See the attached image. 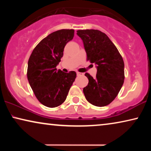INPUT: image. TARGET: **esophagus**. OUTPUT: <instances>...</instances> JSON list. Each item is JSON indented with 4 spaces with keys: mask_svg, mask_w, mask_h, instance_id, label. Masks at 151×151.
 Wrapping results in <instances>:
<instances>
[{
    "mask_svg": "<svg viewBox=\"0 0 151 151\" xmlns=\"http://www.w3.org/2000/svg\"><path fill=\"white\" fill-rule=\"evenodd\" d=\"M82 75H83V73H80V72H77V76H82Z\"/></svg>",
    "mask_w": 151,
    "mask_h": 151,
    "instance_id": "34e87169",
    "label": "esophagus"
}]
</instances>
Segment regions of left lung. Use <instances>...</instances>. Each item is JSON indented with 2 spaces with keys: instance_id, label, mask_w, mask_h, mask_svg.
<instances>
[{
  "instance_id": "obj_1",
  "label": "left lung",
  "mask_w": 151,
  "mask_h": 151,
  "mask_svg": "<svg viewBox=\"0 0 151 151\" xmlns=\"http://www.w3.org/2000/svg\"><path fill=\"white\" fill-rule=\"evenodd\" d=\"M83 41L86 60L97 65L96 77L86 73L88 85L83 88L86 100L96 106L112 102L119 93L124 80L122 57L104 33L97 29L78 30Z\"/></svg>"
}]
</instances>
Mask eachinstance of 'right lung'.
Returning a JSON list of instances; mask_svg holds the SVG:
<instances>
[{
    "instance_id": "add662e5",
    "label": "right lung",
    "mask_w": 151,
    "mask_h": 151,
    "mask_svg": "<svg viewBox=\"0 0 151 151\" xmlns=\"http://www.w3.org/2000/svg\"><path fill=\"white\" fill-rule=\"evenodd\" d=\"M73 29H60L43 38L33 50L28 61L27 79L35 96L49 108L65 102L76 73L63 72L56 66L63 56L66 44L73 39Z\"/></svg>"
}]
</instances>
